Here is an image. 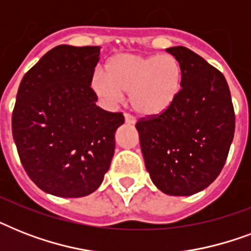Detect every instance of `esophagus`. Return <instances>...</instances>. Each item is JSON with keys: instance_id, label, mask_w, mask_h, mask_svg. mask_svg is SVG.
<instances>
[{"instance_id": "obj_1", "label": "esophagus", "mask_w": 251, "mask_h": 251, "mask_svg": "<svg viewBox=\"0 0 251 251\" xmlns=\"http://www.w3.org/2000/svg\"><path fill=\"white\" fill-rule=\"evenodd\" d=\"M125 122L126 124H129V125H133V124H135V118H134L131 114L125 113Z\"/></svg>"}]
</instances>
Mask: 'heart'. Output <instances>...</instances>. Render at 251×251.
I'll list each match as a JSON object with an SVG mask.
<instances>
[{"mask_svg": "<svg viewBox=\"0 0 251 251\" xmlns=\"http://www.w3.org/2000/svg\"><path fill=\"white\" fill-rule=\"evenodd\" d=\"M182 83V69L172 54H116L105 65V74L95 72L91 88L105 105H116L129 96L138 116L157 117L176 101Z\"/></svg>", "mask_w": 251, "mask_h": 251, "instance_id": "obj_1", "label": "heart"}]
</instances>
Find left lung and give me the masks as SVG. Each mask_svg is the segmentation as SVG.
I'll use <instances>...</instances> for the list:
<instances>
[{
	"instance_id": "1",
	"label": "left lung",
	"mask_w": 251,
	"mask_h": 251,
	"mask_svg": "<svg viewBox=\"0 0 251 251\" xmlns=\"http://www.w3.org/2000/svg\"><path fill=\"white\" fill-rule=\"evenodd\" d=\"M182 69L173 105L137 122L146 169L155 186L185 197L206 189L226 164L234 135V109L226 78L185 47H172Z\"/></svg>"
}]
</instances>
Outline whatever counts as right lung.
<instances>
[{
	"mask_svg": "<svg viewBox=\"0 0 251 251\" xmlns=\"http://www.w3.org/2000/svg\"><path fill=\"white\" fill-rule=\"evenodd\" d=\"M100 47L58 45L25 73L11 129L18 155L37 187L80 198L101 185L114 153L122 113L96 105L91 78Z\"/></svg>",
	"mask_w": 251,
	"mask_h": 251,
	"instance_id": "obj_1",
	"label": "right lung"
}]
</instances>
